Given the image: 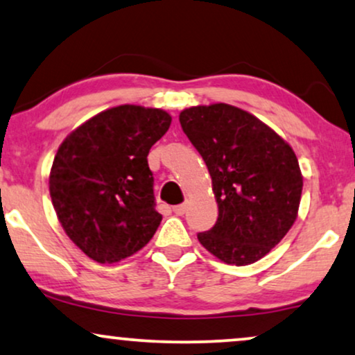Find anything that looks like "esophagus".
<instances>
[{"mask_svg": "<svg viewBox=\"0 0 355 355\" xmlns=\"http://www.w3.org/2000/svg\"><path fill=\"white\" fill-rule=\"evenodd\" d=\"M173 211L176 215H179V217H181V215H184V211H186V205L184 204H179V205H174L173 207Z\"/></svg>", "mask_w": 355, "mask_h": 355, "instance_id": "1", "label": "esophagus"}]
</instances>
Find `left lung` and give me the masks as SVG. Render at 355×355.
<instances>
[{"instance_id":"8db88e82","label":"left lung","mask_w":355,"mask_h":355,"mask_svg":"<svg viewBox=\"0 0 355 355\" xmlns=\"http://www.w3.org/2000/svg\"><path fill=\"white\" fill-rule=\"evenodd\" d=\"M179 122L211 178L218 218L199 233L220 261L248 266L277 246L300 207L303 176L295 151L259 119L217 103L194 105Z\"/></svg>"}]
</instances>
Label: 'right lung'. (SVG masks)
Wrapping results in <instances>:
<instances>
[{
  "mask_svg": "<svg viewBox=\"0 0 355 355\" xmlns=\"http://www.w3.org/2000/svg\"><path fill=\"white\" fill-rule=\"evenodd\" d=\"M169 125L166 110L123 104L96 114L58 146L49 178L53 209L93 261L125 259L158 230L146 156Z\"/></svg>",
  "mask_w": 355,
  "mask_h": 355,
  "instance_id": "add662e5",
  "label": "right lung"
}]
</instances>
